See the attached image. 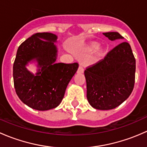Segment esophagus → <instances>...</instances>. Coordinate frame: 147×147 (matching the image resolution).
Here are the masks:
<instances>
[{
  "label": "esophagus",
  "mask_w": 147,
  "mask_h": 147,
  "mask_svg": "<svg viewBox=\"0 0 147 147\" xmlns=\"http://www.w3.org/2000/svg\"><path fill=\"white\" fill-rule=\"evenodd\" d=\"M78 73H83L84 72V67H83V65L82 64L80 65L79 68L78 69Z\"/></svg>",
  "instance_id": "obj_1"
}]
</instances>
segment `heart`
Listing matches in <instances>:
<instances>
[{"label": "heart", "mask_w": 147, "mask_h": 147, "mask_svg": "<svg viewBox=\"0 0 147 147\" xmlns=\"http://www.w3.org/2000/svg\"><path fill=\"white\" fill-rule=\"evenodd\" d=\"M96 48H97V46L94 45V47H93V49H96Z\"/></svg>", "instance_id": "b5f03b06"}]
</instances>
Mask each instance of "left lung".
<instances>
[{
    "mask_svg": "<svg viewBox=\"0 0 147 147\" xmlns=\"http://www.w3.org/2000/svg\"><path fill=\"white\" fill-rule=\"evenodd\" d=\"M110 40L123 39L117 32L103 33ZM136 60L131 46L123 42L107 53L103 60L84 71L87 98L93 108L109 110L129 97L135 80Z\"/></svg>",
    "mask_w": 147,
    "mask_h": 147,
    "instance_id": "obj_1",
    "label": "left lung"
}]
</instances>
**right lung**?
Instances as JSON below:
<instances>
[{"label":"right lung","mask_w":147,"mask_h":147,"mask_svg":"<svg viewBox=\"0 0 147 147\" xmlns=\"http://www.w3.org/2000/svg\"><path fill=\"white\" fill-rule=\"evenodd\" d=\"M57 36L38 32L18 49L13 64V81L17 95L28 107L45 111L57 107L64 97L67 84L77 72L78 63H57ZM37 63V72H30L29 63Z\"/></svg>","instance_id":"obj_1"}]
</instances>
